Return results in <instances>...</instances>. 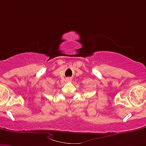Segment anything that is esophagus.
Masks as SVG:
<instances>
[{
	"instance_id": "1",
	"label": "esophagus",
	"mask_w": 146,
	"mask_h": 146,
	"mask_svg": "<svg viewBox=\"0 0 146 146\" xmlns=\"http://www.w3.org/2000/svg\"><path fill=\"white\" fill-rule=\"evenodd\" d=\"M67 82H71V79H70V78L67 79Z\"/></svg>"
}]
</instances>
